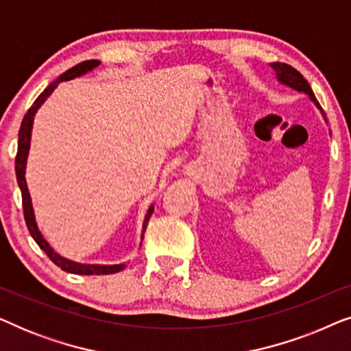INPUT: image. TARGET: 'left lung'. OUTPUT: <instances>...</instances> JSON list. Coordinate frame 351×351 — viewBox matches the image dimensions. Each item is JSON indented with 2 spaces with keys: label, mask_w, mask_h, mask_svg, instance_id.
<instances>
[{
  "label": "left lung",
  "mask_w": 351,
  "mask_h": 351,
  "mask_svg": "<svg viewBox=\"0 0 351 351\" xmlns=\"http://www.w3.org/2000/svg\"><path fill=\"white\" fill-rule=\"evenodd\" d=\"M270 66H271L273 70H275L276 78H278V81H280L281 84L289 86V88H292V89L299 90V93H304V94L308 95L311 102H313V104L316 105V107H318V108L321 110V113H323V117H324V119H326V114H324V112H323V108L319 107L318 100H316L313 90H311V88H310L308 81H306V80L304 78V76H302V75L299 73V71H297L295 69H292L291 65L281 64V62H273V64H270ZM326 123H328V121H326Z\"/></svg>",
  "instance_id": "1"
}]
</instances>
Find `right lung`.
Returning a JSON list of instances; mask_svg holds the SVG:
<instances>
[{
	"mask_svg": "<svg viewBox=\"0 0 351 351\" xmlns=\"http://www.w3.org/2000/svg\"><path fill=\"white\" fill-rule=\"evenodd\" d=\"M99 64H100L99 60H84V62H81V64L75 65L73 69L66 70L65 73L60 75L56 81H52V83L47 86V88L40 94V97H38L35 102H33L32 107L28 108L27 114L22 119L21 129H19V143H17V156H16V176H17V184H19V186H21V191H22L23 217H25L28 232H30L32 238L35 239L38 246H40L43 251L46 252V256L49 257L57 267H60L64 271L75 273V275H110V273L121 271L123 268L126 267V263H118V265H90V263H78V262L69 261V258L62 257L60 254H57L54 249L51 247V244L46 241L45 237H43L40 230H38V225H36V220H35V213H33V206H32V196H30V191H28L27 180H25V167H27L28 150H30L33 118H35L38 108H40L41 105L45 104V100L49 97V95L52 94V90H54L57 86H59V83H62V81H69V80L78 78V76H83V75L88 73V71L94 70ZM153 209H155V206L152 204L147 210L145 219H143L141 239H143V232H145L148 220H150V217H152Z\"/></svg>",
	"mask_w": 351,
	"mask_h": 351,
	"instance_id": "right-lung-1",
	"label": "right lung"
}]
</instances>
